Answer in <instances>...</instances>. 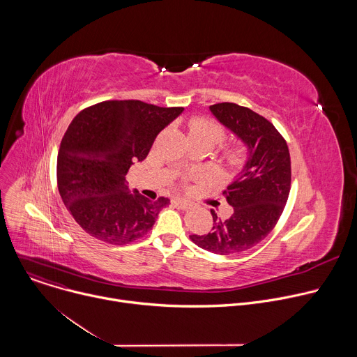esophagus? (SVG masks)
Segmentation results:
<instances>
[{"label":"esophagus","instance_id":"obj_1","mask_svg":"<svg viewBox=\"0 0 357 357\" xmlns=\"http://www.w3.org/2000/svg\"><path fill=\"white\" fill-rule=\"evenodd\" d=\"M174 205L178 208V209H182V211H186L189 208H192V202L186 200V199H182V197H175L172 200Z\"/></svg>","mask_w":357,"mask_h":357}]
</instances>
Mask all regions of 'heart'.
<instances>
[{
    "label": "heart",
    "instance_id": "b5f03b06",
    "mask_svg": "<svg viewBox=\"0 0 357 357\" xmlns=\"http://www.w3.org/2000/svg\"><path fill=\"white\" fill-rule=\"evenodd\" d=\"M189 132L195 137H203L212 141V144L220 142L226 132L225 128L215 120L211 119H193L189 123ZM250 151L248 146L243 142L233 144L226 148L223 154V161L229 168L238 169L248 162Z\"/></svg>",
    "mask_w": 357,
    "mask_h": 357
}]
</instances>
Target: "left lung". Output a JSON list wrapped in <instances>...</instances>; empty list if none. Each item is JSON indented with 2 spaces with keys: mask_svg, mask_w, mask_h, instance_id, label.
Masks as SVG:
<instances>
[{
  "mask_svg": "<svg viewBox=\"0 0 357 357\" xmlns=\"http://www.w3.org/2000/svg\"><path fill=\"white\" fill-rule=\"evenodd\" d=\"M211 110L250 148L244 169L223 190L231 216L223 220L212 209V231L190 236L199 247L226 256L259 244L275 227L291 189V158L285 138L263 116L236 103Z\"/></svg>",
  "mask_w": 357,
  "mask_h": 357,
  "instance_id": "obj_1",
  "label": "left lung"
}]
</instances>
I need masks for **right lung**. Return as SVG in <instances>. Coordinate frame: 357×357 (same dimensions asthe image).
I'll use <instances>...</instances> for the list:
<instances>
[{"label": "right lung", "instance_id": "add662e5", "mask_svg": "<svg viewBox=\"0 0 357 357\" xmlns=\"http://www.w3.org/2000/svg\"><path fill=\"white\" fill-rule=\"evenodd\" d=\"M183 107L139 100H106L82 110L68 127L58 154V189L68 211L90 236L123 245L144 237L168 197L130 192V167L146 158L155 137Z\"/></svg>", "mask_w": 357, "mask_h": 357}]
</instances>
